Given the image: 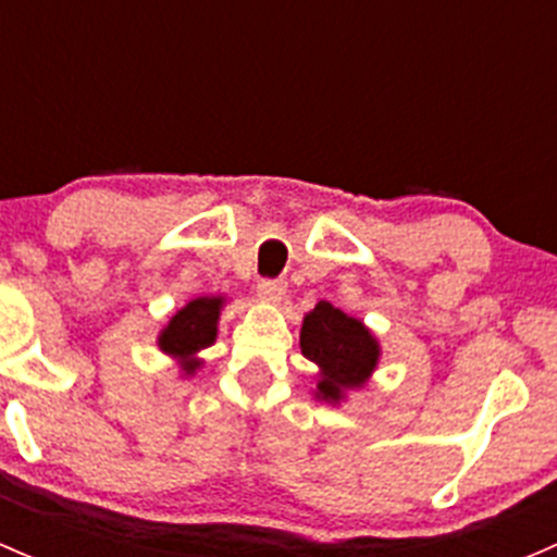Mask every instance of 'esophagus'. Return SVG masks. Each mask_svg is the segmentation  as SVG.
Returning <instances> with one entry per match:
<instances>
[{
  "mask_svg": "<svg viewBox=\"0 0 557 557\" xmlns=\"http://www.w3.org/2000/svg\"><path fill=\"white\" fill-rule=\"evenodd\" d=\"M285 290H288V285H285L283 280H261V283H258V296H261L263 301H269V305H280Z\"/></svg>",
  "mask_w": 557,
  "mask_h": 557,
  "instance_id": "34e87169",
  "label": "esophagus"
}]
</instances>
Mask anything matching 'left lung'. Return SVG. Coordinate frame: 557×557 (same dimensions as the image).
Here are the masks:
<instances>
[{"label":"left lung","mask_w":557,"mask_h":557,"mask_svg":"<svg viewBox=\"0 0 557 557\" xmlns=\"http://www.w3.org/2000/svg\"><path fill=\"white\" fill-rule=\"evenodd\" d=\"M299 345L305 358L320 369L314 396L329 404H339L347 391L363 387L380 361V342L372 331L329 301H318L305 314Z\"/></svg>","instance_id":"1"}]
</instances>
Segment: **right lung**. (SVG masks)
<instances>
[{
  "label": "right lung",
  "mask_w": 557,
  "mask_h": 557,
  "mask_svg": "<svg viewBox=\"0 0 557 557\" xmlns=\"http://www.w3.org/2000/svg\"><path fill=\"white\" fill-rule=\"evenodd\" d=\"M221 307L223 296H199L174 314L159 334V347L177 358L185 374H194L201 367L199 352L215 342Z\"/></svg>",
  "instance_id": "right-lung-1"
}]
</instances>
